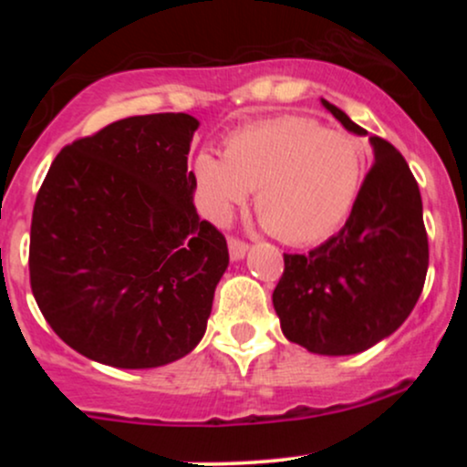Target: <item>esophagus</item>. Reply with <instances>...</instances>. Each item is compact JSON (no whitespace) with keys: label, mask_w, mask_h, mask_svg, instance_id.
Here are the masks:
<instances>
[{"label":"esophagus","mask_w":467,"mask_h":467,"mask_svg":"<svg viewBox=\"0 0 467 467\" xmlns=\"http://www.w3.org/2000/svg\"><path fill=\"white\" fill-rule=\"evenodd\" d=\"M228 252H230V259H233V261L244 259L245 252H248V244H245V241H241V239L228 237Z\"/></svg>","instance_id":"esophagus-1"}]
</instances>
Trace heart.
Segmentation results:
<instances>
[{
    "label": "heart",
    "mask_w": 467,
    "mask_h": 467,
    "mask_svg": "<svg viewBox=\"0 0 467 467\" xmlns=\"http://www.w3.org/2000/svg\"><path fill=\"white\" fill-rule=\"evenodd\" d=\"M202 211L226 223L256 191L261 222L285 244H316L334 234L362 182L358 142L301 116L252 122L223 142V158L203 149L192 162Z\"/></svg>",
    "instance_id": "1"
}]
</instances>
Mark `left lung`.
<instances>
[{"label":"left lung","mask_w":467,"mask_h":467,"mask_svg":"<svg viewBox=\"0 0 467 467\" xmlns=\"http://www.w3.org/2000/svg\"><path fill=\"white\" fill-rule=\"evenodd\" d=\"M347 131L367 136L336 105L320 100ZM375 162L337 234L283 254L272 294L283 336L318 356L371 349L409 318L428 272L420 186L393 144L368 138Z\"/></svg>","instance_id":"1"}]
</instances>
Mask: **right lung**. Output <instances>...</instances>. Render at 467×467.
Wrapping results in <instances>:
<instances>
[{
	"label": "right lung",
	"mask_w": 467,
	"mask_h": 467,
	"mask_svg": "<svg viewBox=\"0 0 467 467\" xmlns=\"http://www.w3.org/2000/svg\"><path fill=\"white\" fill-rule=\"evenodd\" d=\"M189 114L131 116L67 144L30 226V285L66 345L107 367L184 358L206 331L228 245L192 203Z\"/></svg>",
	"instance_id": "add662e5"
}]
</instances>
